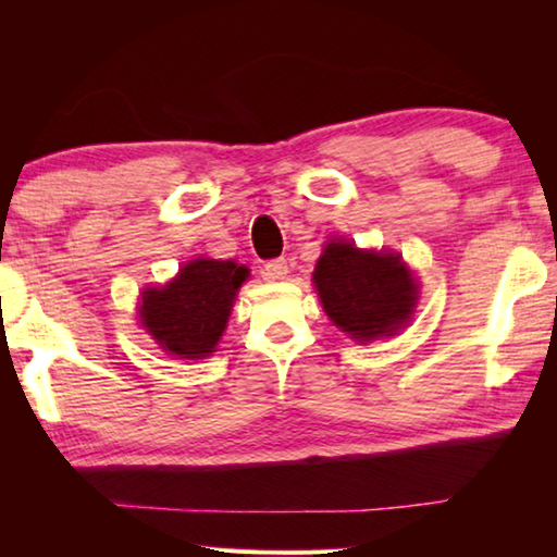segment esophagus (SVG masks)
Listing matches in <instances>:
<instances>
[{"label": "esophagus", "mask_w": 557, "mask_h": 557, "mask_svg": "<svg viewBox=\"0 0 557 557\" xmlns=\"http://www.w3.org/2000/svg\"><path fill=\"white\" fill-rule=\"evenodd\" d=\"M285 275H287V260L285 258L268 260L265 268H262V277H265V280H282Z\"/></svg>", "instance_id": "34e87169"}]
</instances>
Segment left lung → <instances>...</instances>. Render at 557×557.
I'll return each mask as SVG.
<instances>
[{
  "label": "left lung",
  "instance_id": "1",
  "mask_svg": "<svg viewBox=\"0 0 557 557\" xmlns=\"http://www.w3.org/2000/svg\"><path fill=\"white\" fill-rule=\"evenodd\" d=\"M324 312L356 342L391 336L408 322L418 287L405 262L391 252L329 243L314 270Z\"/></svg>",
  "mask_w": 557,
  "mask_h": 557
}]
</instances>
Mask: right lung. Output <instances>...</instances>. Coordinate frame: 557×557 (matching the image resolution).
Returning a JSON list of instances; mask_svg holds the SVG:
<instances>
[{
  "label": "right lung",
  "instance_id": "right-lung-1",
  "mask_svg": "<svg viewBox=\"0 0 557 557\" xmlns=\"http://www.w3.org/2000/svg\"><path fill=\"white\" fill-rule=\"evenodd\" d=\"M248 268L231 260H194L162 289L143 295V324L178 358L211 354L228 322L233 297Z\"/></svg>",
  "mask_w": 557,
  "mask_h": 557
}]
</instances>
